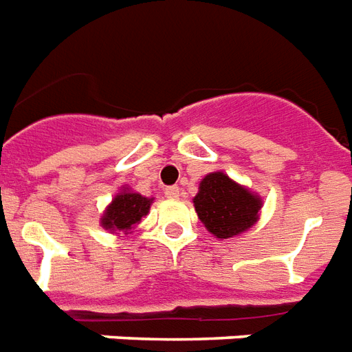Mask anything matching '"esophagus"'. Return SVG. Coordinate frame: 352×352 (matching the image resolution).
Instances as JSON below:
<instances>
[{"label": "esophagus", "mask_w": 352, "mask_h": 352, "mask_svg": "<svg viewBox=\"0 0 352 352\" xmlns=\"http://www.w3.org/2000/svg\"><path fill=\"white\" fill-rule=\"evenodd\" d=\"M164 194H166V197H169V199H177L179 194H181V188H179L177 184H173V186H168V188L164 190Z\"/></svg>", "instance_id": "obj_1"}]
</instances>
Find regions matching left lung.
<instances>
[{
    "label": "left lung",
    "mask_w": 352,
    "mask_h": 352,
    "mask_svg": "<svg viewBox=\"0 0 352 352\" xmlns=\"http://www.w3.org/2000/svg\"><path fill=\"white\" fill-rule=\"evenodd\" d=\"M194 207L205 228L218 239H229L254 226L261 199L233 183L222 171L209 173L199 184Z\"/></svg>",
    "instance_id": "1"
}]
</instances>
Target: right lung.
Masks as SVG:
<instances>
[{
    "label": "right lung",
    "instance_id": "right-lung-1",
    "mask_svg": "<svg viewBox=\"0 0 352 352\" xmlns=\"http://www.w3.org/2000/svg\"><path fill=\"white\" fill-rule=\"evenodd\" d=\"M151 203L153 199L149 197L124 190L119 196H116L110 207L106 209L102 216V226L106 229L129 233L130 229L136 228L138 223L142 222L143 216L149 212Z\"/></svg>",
    "mask_w": 352,
    "mask_h": 352
}]
</instances>
